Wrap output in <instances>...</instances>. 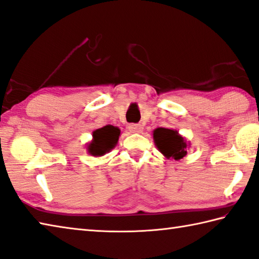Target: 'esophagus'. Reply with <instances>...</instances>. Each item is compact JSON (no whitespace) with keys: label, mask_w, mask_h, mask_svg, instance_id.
I'll return each instance as SVG.
<instances>
[{"label":"esophagus","mask_w":259,"mask_h":259,"mask_svg":"<svg viewBox=\"0 0 259 259\" xmlns=\"http://www.w3.org/2000/svg\"><path fill=\"white\" fill-rule=\"evenodd\" d=\"M128 128L131 133H135V134H139L143 131V125L139 123H131V124H129Z\"/></svg>","instance_id":"1"}]
</instances>
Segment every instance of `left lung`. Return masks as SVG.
Instances as JSON below:
<instances>
[{"label":"left lung","mask_w":259,"mask_h":259,"mask_svg":"<svg viewBox=\"0 0 259 259\" xmlns=\"http://www.w3.org/2000/svg\"><path fill=\"white\" fill-rule=\"evenodd\" d=\"M154 140L157 148L167 158L181 159L186 155V141L176 130L157 128L154 131Z\"/></svg>","instance_id":"left-lung-1"}]
</instances>
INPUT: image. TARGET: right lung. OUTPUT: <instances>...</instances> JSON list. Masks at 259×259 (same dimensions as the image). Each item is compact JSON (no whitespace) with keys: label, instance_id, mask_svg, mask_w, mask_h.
<instances>
[{"label":"right lung","instance_id":"add662e5","mask_svg":"<svg viewBox=\"0 0 259 259\" xmlns=\"http://www.w3.org/2000/svg\"><path fill=\"white\" fill-rule=\"evenodd\" d=\"M120 130L113 125H105L93 133V141L89 145V153L93 156H102L118 143Z\"/></svg>","mask_w":259,"mask_h":259}]
</instances>
